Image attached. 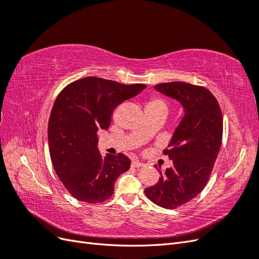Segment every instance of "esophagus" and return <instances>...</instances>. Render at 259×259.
<instances>
[{"mask_svg": "<svg viewBox=\"0 0 259 259\" xmlns=\"http://www.w3.org/2000/svg\"><path fill=\"white\" fill-rule=\"evenodd\" d=\"M145 165L144 163H142V162H139V161H137V160H134L132 162V166L133 167H143Z\"/></svg>", "mask_w": 259, "mask_h": 259, "instance_id": "obj_1", "label": "esophagus"}]
</instances>
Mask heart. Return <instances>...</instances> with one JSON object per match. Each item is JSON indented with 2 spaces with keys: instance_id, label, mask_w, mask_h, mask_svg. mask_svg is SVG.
I'll use <instances>...</instances> for the list:
<instances>
[{
  "instance_id": "heart-1",
  "label": "heart",
  "mask_w": 259,
  "mask_h": 259,
  "mask_svg": "<svg viewBox=\"0 0 259 259\" xmlns=\"http://www.w3.org/2000/svg\"><path fill=\"white\" fill-rule=\"evenodd\" d=\"M146 110L153 111V110H166L167 111V104L166 101L160 97H151L148 100L146 105Z\"/></svg>"
}]
</instances>
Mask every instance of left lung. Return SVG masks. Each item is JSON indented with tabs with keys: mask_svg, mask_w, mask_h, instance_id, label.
Returning <instances> with one entry per match:
<instances>
[{
	"mask_svg": "<svg viewBox=\"0 0 259 259\" xmlns=\"http://www.w3.org/2000/svg\"><path fill=\"white\" fill-rule=\"evenodd\" d=\"M159 93L179 101L185 115L168 144L173 166L164 171L145 193L154 204L176 208L204 189L223 139V115L217 99L207 89L185 82L161 83Z\"/></svg>",
	"mask_w": 259,
	"mask_h": 259,
	"instance_id": "left-lung-1",
	"label": "left lung"
}]
</instances>
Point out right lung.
<instances>
[{
	"label": "right lung",
	"instance_id": "obj_1",
	"mask_svg": "<svg viewBox=\"0 0 259 259\" xmlns=\"http://www.w3.org/2000/svg\"><path fill=\"white\" fill-rule=\"evenodd\" d=\"M146 88L90 76L67 85L55 100L48 128L50 154L57 176L76 200L106 201L117 177L128 170L125 154L99 153L97 132L108 130L114 109Z\"/></svg>",
	"mask_w": 259,
	"mask_h": 259
}]
</instances>
